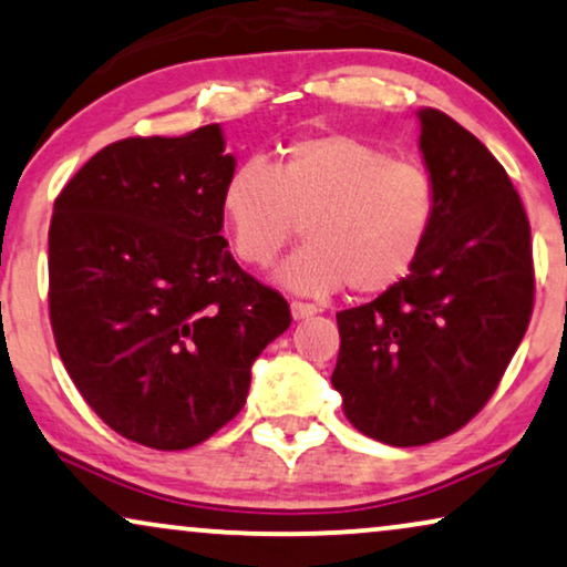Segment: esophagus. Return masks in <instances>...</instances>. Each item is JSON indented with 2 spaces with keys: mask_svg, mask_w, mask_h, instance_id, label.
<instances>
[{
  "mask_svg": "<svg viewBox=\"0 0 567 567\" xmlns=\"http://www.w3.org/2000/svg\"><path fill=\"white\" fill-rule=\"evenodd\" d=\"M315 312H318V307L310 305V301H299V299L291 301V315H293V320L310 318V315H315Z\"/></svg>",
  "mask_w": 567,
  "mask_h": 567,
  "instance_id": "1",
  "label": "esophagus"
}]
</instances>
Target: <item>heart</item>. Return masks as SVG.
Segmentation results:
<instances>
[{
  "instance_id": "heart-1",
  "label": "heart",
  "mask_w": 567,
  "mask_h": 567,
  "mask_svg": "<svg viewBox=\"0 0 567 567\" xmlns=\"http://www.w3.org/2000/svg\"><path fill=\"white\" fill-rule=\"evenodd\" d=\"M234 255L268 268L301 231L307 245L278 270L293 291L359 297L399 286L430 245L437 220L435 176L422 161L349 132L291 140L276 158L234 168L220 189Z\"/></svg>"
}]
</instances>
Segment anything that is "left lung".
<instances>
[{
  "instance_id": "left-lung-1",
  "label": "left lung",
  "mask_w": 567,
  "mask_h": 567,
  "mask_svg": "<svg viewBox=\"0 0 567 567\" xmlns=\"http://www.w3.org/2000/svg\"><path fill=\"white\" fill-rule=\"evenodd\" d=\"M437 220L416 268L370 305L336 315L333 388L367 437L443 440L484 409L534 312L532 226L499 161L435 109L419 112Z\"/></svg>"
}]
</instances>
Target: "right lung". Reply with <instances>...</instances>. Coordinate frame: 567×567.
<instances>
[{
	"mask_svg": "<svg viewBox=\"0 0 567 567\" xmlns=\"http://www.w3.org/2000/svg\"><path fill=\"white\" fill-rule=\"evenodd\" d=\"M234 172L218 124L124 137L54 200L49 320L64 370L114 432L200 445L247 401L249 367L291 326L289 301L220 237Z\"/></svg>",
	"mask_w": 567,
	"mask_h": 567,
	"instance_id": "obj_1",
	"label": "right lung"
}]
</instances>
